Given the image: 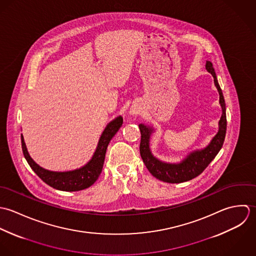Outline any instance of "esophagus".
Here are the masks:
<instances>
[{
  "instance_id": "1",
  "label": "esophagus",
  "mask_w": 256,
  "mask_h": 256,
  "mask_svg": "<svg viewBox=\"0 0 256 256\" xmlns=\"http://www.w3.org/2000/svg\"><path fill=\"white\" fill-rule=\"evenodd\" d=\"M138 112H140V110H138V108H132V110H130V114H134V116H136V114H138Z\"/></svg>"
}]
</instances>
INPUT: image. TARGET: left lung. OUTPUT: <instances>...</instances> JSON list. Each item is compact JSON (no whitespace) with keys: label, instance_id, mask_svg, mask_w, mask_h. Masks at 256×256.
Wrapping results in <instances>:
<instances>
[{"label":"left lung","instance_id":"obj_1","mask_svg":"<svg viewBox=\"0 0 256 256\" xmlns=\"http://www.w3.org/2000/svg\"><path fill=\"white\" fill-rule=\"evenodd\" d=\"M206 69L212 75L214 85L220 94V104L222 108V114L220 120V128L218 132L212 138L210 144L202 150H198L192 152L187 156L185 160L178 164H170L164 163L156 159L150 152V136L152 132L150 128H148L144 124H140L142 138L140 144V152L142 158L148 169V171L158 180L167 183H182L189 181L198 175H200L208 165L212 162V160L216 157L220 150L226 132V102L224 99V95L222 89L218 85L214 69L212 67V62L206 61Z\"/></svg>","mask_w":256,"mask_h":256}]
</instances>
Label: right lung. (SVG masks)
Returning a JSON list of instances; mask_svg holds the SVG:
<instances>
[{
	"label": "right lung",
	"instance_id": "1",
	"mask_svg": "<svg viewBox=\"0 0 256 256\" xmlns=\"http://www.w3.org/2000/svg\"><path fill=\"white\" fill-rule=\"evenodd\" d=\"M122 124V116H118L116 120H112L102 132L101 138L98 144V148L93 155L92 159L90 160V162H88V164H86L84 167L74 171L52 172L38 166L30 158V154L28 152L26 144L24 142V138L22 134V152L28 163L30 164L32 169L36 172V174L44 183H46L52 188L60 191H66V192L84 190L90 187L91 185H93L98 179V177L100 176L102 172L108 144H110L114 136L116 134V132L120 130Z\"/></svg>",
	"mask_w": 256,
	"mask_h": 256
}]
</instances>
